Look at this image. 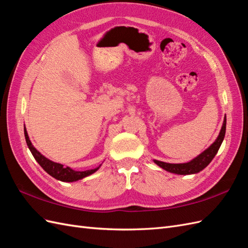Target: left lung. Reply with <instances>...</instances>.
Returning <instances> with one entry per match:
<instances>
[{
	"label": "left lung",
	"mask_w": 248,
	"mask_h": 248,
	"mask_svg": "<svg viewBox=\"0 0 248 248\" xmlns=\"http://www.w3.org/2000/svg\"><path fill=\"white\" fill-rule=\"evenodd\" d=\"M225 130H226V116L224 117L223 124H222L221 131L219 133V136L214 141V143L206 149L204 152H202L200 155L194 158L186 163H167L159 160H154V162L162 168L163 170H168V172L178 174V175H190V174H197L199 173L204 168H206L209 162L213 160V158L218 153V151L221 147V143L223 141L225 136Z\"/></svg>",
	"instance_id": "8db88e82"
}]
</instances>
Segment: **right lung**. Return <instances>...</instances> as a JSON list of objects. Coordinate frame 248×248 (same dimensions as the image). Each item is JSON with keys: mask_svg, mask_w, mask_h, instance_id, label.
Instances as JSON below:
<instances>
[{"mask_svg": "<svg viewBox=\"0 0 248 248\" xmlns=\"http://www.w3.org/2000/svg\"><path fill=\"white\" fill-rule=\"evenodd\" d=\"M24 134H25V138H26V142L28 148L30 150L31 153H32L34 159L39 162L40 166L46 170V172L50 175L52 176L53 178L63 181V182H73V181H78L80 180L82 178H85V177L91 175L93 173L96 172V170L99 169H93V170H82V172H79V170H74L71 168L69 167H63L62 164L61 163H56L53 162L48 158H46L44 155H42L39 151H37L32 143H31L29 136H28V133L26 131V128L24 129Z\"/></svg>", "mask_w": 248, "mask_h": 248, "instance_id": "add662e5", "label": "right lung"}]
</instances>
